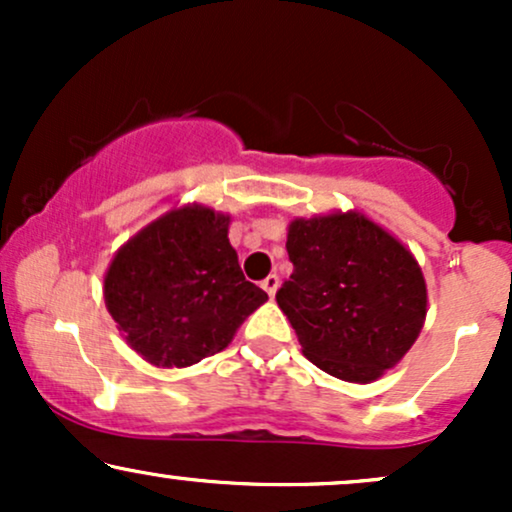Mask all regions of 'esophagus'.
<instances>
[{
    "instance_id": "obj_1",
    "label": "esophagus",
    "mask_w": 512,
    "mask_h": 512,
    "mask_svg": "<svg viewBox=\"0 0 512 512\" xmlns=\"http://www.w3.org/2000/svg\"><path fill=\"white\" fill-rule=\"evenodd\" d=\"M262 289H264V291H267V293H269V296H272V298H274V293H276V289H279V276H276V274H269V276H267V279H264V281H262Z\"/></svg>"
}]
</instances>
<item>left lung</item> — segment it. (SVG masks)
Listing matches in <instances>:
<instances>
[{
	"mask_svg": "<svg viewBox=\"0 0 512 512\" xmlns=\"http://www.w3.org/2000/svg\"><path fill=\"white\" fill-rule=\"evenodd\" d=\"M293 274L276 291L303 356L346 383H373L397 366L426 320L419 262L358 211L293 219Z\"/></svg>",
	"mask_w": 512,
	"mask_h": 512,
	"instance_id": "8db88e82",
	"label": "left lung"
}]
</instances>
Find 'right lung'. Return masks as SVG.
Listing matches in <instances>:
<instances>
[{
  "label": "right lung",
  "mask_w": 512,
  "mask_h": 512,
  "mask_svg": "<svg viewBox=\"0 0 512 512\" xmlns=\"http://www.w3.org/2000/svg\"><path fill=\"white\" fill-rule=\"evenodd\" d=\"M228 223V214L187 204L115 252L105 272V305L127 344L151 366L187 368L219 354L267 301L243 276Z\"/></svg>",
  "instance_id": "add662e5"
}]
</instances>
